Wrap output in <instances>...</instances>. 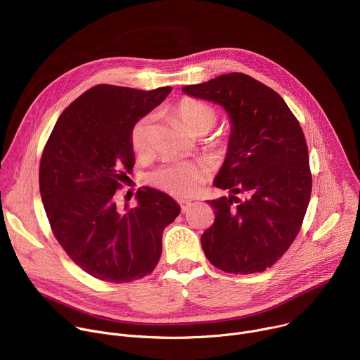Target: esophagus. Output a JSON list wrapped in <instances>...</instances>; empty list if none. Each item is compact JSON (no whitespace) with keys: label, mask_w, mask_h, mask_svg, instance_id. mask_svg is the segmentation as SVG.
Here are the masks:
<instances>
[{"label":"esophagus","mask_w":360,"mask_h":360,"mask_svg":"<svg viewBox=\"0 0 360 360\" xmlns=\"http://www.w3.org/2000/svg\"><path fill=\"white\" fill-rule=\"evenodd\" d=\"M178 203H179V207H181V210H182V212H185V211L189 208V205H191L189 200H184V199L178 200Z\"/></svg>","instance_id":"34e87169"}]
</instances>
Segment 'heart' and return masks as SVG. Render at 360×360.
Listing matches in <instances>:
<instances>
[{
  "label": "heart",
  "mask_w": 360,
  "mask_h": 360,
  "mask_svg": "<svg viewBox=\"0 0 360 360\" xmlns=\"http://www.w3.org/2000/svg\"><path fill=\"white\" fill-rule=\"evenodd\" d=\"M174 114L184 128L193 136L210 132L218 122V111L210 104L193 98H184L174 107ZM153 115L141 117L131 128V148L138 155L146 152L152 131ZM148 181L155 188L175 196L191 198L199 189L203 181L202 169L191 162H167L153 169Z\"/></svg>",
  "instance_id": "b5f03b06"
}]
</instances>
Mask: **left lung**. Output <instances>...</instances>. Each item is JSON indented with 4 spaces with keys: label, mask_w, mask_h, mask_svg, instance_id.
I'll list each match as a JSON object with an SVG mask.
<instances>
[{
    "label": "left lung",
    "mask_w": 360,
    "mask_h": 360,
    "mask_svg": "<svg viewBox=\"0 0 360 360\" xmlns=\"http://www.w3.org/2000/svg\"><path fill=\"white\" fill-rule=\"evenodd\" d=\"M182 91L222 105L232 125L214 181L231 193L208 200L215 221L200 236L203 252L224 272H264L297 236L311 199L309 153L299 121L278 92L242 72Z\"/></svg>",
    "instance_id": "obj_1"
}]
</instances>
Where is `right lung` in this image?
Masks as SVG:
<instances>
[{
    "instance_id": "obj_1",
    "label": "right lung",
    "mask_w": 360,
    "mask_h": 360,
    "mask_svg": "<svg viewBox=\"0 0 360 360\" xmlns=\"http://www.w3.org/2000/svg\"><path fill=\"white\" fill-rule=\"evenodd\" d=\"M171 91L95 85L65 108L44 146L39 192L51 229L96 279L127 283L150 274L162 232L181 212L169 195L148 186L136 191V207L117 202L135 164L131 128Z\"/></svg>"
}]
</instances>
